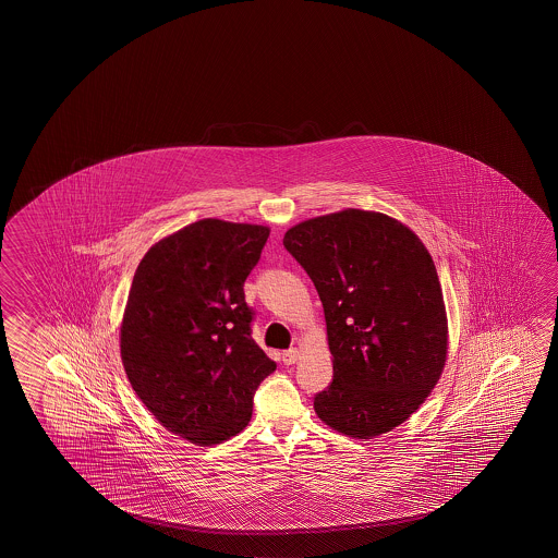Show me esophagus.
<instances>
[{
	"label": "esophagus",
	"mask_w": 558,
	"mask_h": 558,
	"mask_svg": "<svg viewBox=\"0 0 558 558\" xmlns=\"http://www.w3.org/2000/svg\"><path fill=\"white\" fill-rule=\"evenodd\" d=\"M300 360V350L298 348H290V350H286L282 354V362L286 366H292Z\"/></svg>",
	"instance_id": "obj_1"
}]
</instances>
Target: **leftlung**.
I'll return each instance as SVG.
<instances>
[{
  "label": "left lung",
  "instance_id": "1",
  "mask_svg": "<svg viewBox=\"0 0 558 558\" xmlns=\"http://www.w3.org/2000/svg\"><path fill=\"white\" fill-rule=\"evenodd\" d=\"M283 247L319 293L332 384L315 395L320 421L369 439L418 411L448 357V317L428 248L401 221L348 210L302 221Z\"/></svg>",
  "mask_w": 558,
  "mask_h": 558
}]
</instances>
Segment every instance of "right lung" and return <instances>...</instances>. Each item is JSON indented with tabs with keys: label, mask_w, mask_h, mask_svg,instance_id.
<instances>
[{
	"label": "right lung",
	"mask_w": 558,
	"mask_h": 558,
	"mask_svg": "<svg viewBox=\"0 0 558 558\" xmlns=\"http://www.w3.org/2000/svg\"><path fill=\"white\" fill-rule=\"evenodd\" d=\"M270 229L194 221L140 260L120 325L130 385L159 424L196 446L247 426L276 364L251 338L243 283Z\"/></svg>",
	"instance_id": "1"
}]
</instances>
